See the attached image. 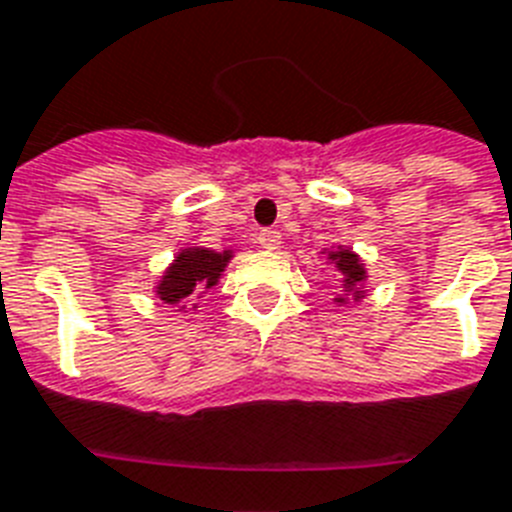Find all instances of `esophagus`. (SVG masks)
Instances as JSON below:
<instances>
[{"label": "esophagus", "mask_w": 512, "mask_h": 512, "mask_svg": "<svg viewBox=\"0 0 512 512\" xmlns=\"http://www.w3.org/2000/svg\"><path fill=\"white\" fill-rule=\"evenodd\" d=\"M282 243L280 232L277 230H261L259 232V246L264 248V251H277Z\"/></svg>", "instance_id": "obj_1"}]
</instances>
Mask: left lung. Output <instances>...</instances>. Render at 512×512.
I'll return each instance as SVG.
<instances>
[{
    "instance_id": "obj_1",
    "label": "left lung",
    "mask_w": 512,
    "mask_h": 512,
    "mask_svg": "<svg viewBox=\"0 0 512 512\" xmlns=\"http://www.w3.org/2000/svg\"><path fill=\"white\" fill-rule=\"evenodd\" d=\"M322 256L340 274V295H335L332 303H337V306L361 303L366 298V280H369V272H366V264L361 261V256L348 246L324 248Z\"/></svg>"
}]
</instances>
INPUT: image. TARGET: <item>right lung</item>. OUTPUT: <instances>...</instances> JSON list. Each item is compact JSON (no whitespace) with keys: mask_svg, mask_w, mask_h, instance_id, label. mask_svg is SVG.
I'll list each match as a JSON object with an SVG mask.
<instances>
[{"mask_svg":"<svg viewBox=\"0 0 512 512\" xmlns=\"http://www.w3.org/2000/svg\"><path fill=\"white\" fill-rule=\"evenodd\" d=\"M235 251H211L204 246H185L175 253V259L164 269L162 277L156 280L154 295L164 306L188 308L196 311L198 303L211 287H217L227 264L232 261Z\"/></svg>","mask_w":512,"mask_h":512,"instance_id":"right-lung-1","label":"right lung"}]
</instances>
